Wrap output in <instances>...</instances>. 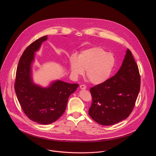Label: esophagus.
I'll list each match as a JSON object with an SVG mask.
<instances>
[{
	"mask_svg": "<svg viewBox=\"0 0 156 156\" xmlns=\"http://www.w3.org/2000/svg\"><path fill=\"white\" fill-rule=\"evenodd\" d=\"M80 87L81 89H82V90H85V89L86 88V86L85 84H81Z\"/></svg>",
	"mask_w": 156,
	"mask_h": 156,
	"instance_id": "esophagus-1",
	"label": "esophagus"
}]
</instances>
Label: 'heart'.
Segmentation results:
<instances>
[{
    "mask_svg": "<svg viewBox=\"0 0 156 156\" xmlns=\"http://www.w3.org/2000/svg\"><path fill=\"white\" fill-rule=\"evenodd\" d=\"M115 64L114 56L98 47L83 51L78 58L73 55L70 59L72 73L75 76L83 75L84 70H87V78L94 84L107 81L114 70Z\"/></svg>",
    "mask_w": 156,
    "mask_h": 156,
    "instance_id": "heart-1",
    "label": "heart"
}]
</instances>
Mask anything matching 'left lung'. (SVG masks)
I'll return each mask as SVG.
<instances>
[{"instance_id":"obj_1","label":"left lung","mask_w":156,"mask_h":156,"mask_svg":"<svg viewBox=\"0 0 156 156\" xmlns=\"http://www.w3.org/2000/svg\"><path fill=\"white\" fill-rule=\"evenodd\" d=\"M141 85L138 65L128 49L118 72L90 89L89 115L102 125H113L129 117L135 107Z\"/></svg>"}]
</instances>
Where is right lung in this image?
Returning <instances> with one entry per match:
<instances>
[{"instance_id":"1","label":"right lung","mask_w":156,"mask_h":156,"mask_svg":"<svg viewBox=\"0 0 156 156\" xmlns=\"http://www.w3.org/2000/svg\"><path fill=\"white\" fill-rule=\"evenodd\" d=\"M46 40L47 36L40 37L24 51L17 66L15 81V91L23 112L31 120L42 125L54 123L63 115L69 96L79 86L78 84L59 80L48 88L33 84L31 63L34 60V52Z\"/></svg>"}]
</instances>
